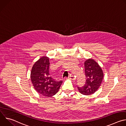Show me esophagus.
<instances>
[{"label":"esophagus","instance_id":"obj_1","mask_svg":"<svg viewBox=\"0 0 126 126\" xmlns=\"http://www.w3.org/2000/svg\"><path fill=\"white\" fill-rule=\"evenodd\" d=\"M68 78L70 79H71V80H74L75 79V77L72 75H71L70 76H69Z\"/></svg>","mask_w":126,"mask_h":126}]
</instances>
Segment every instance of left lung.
<instances>
[{"instance_id":"obj_1","label":"left lung","mask_w":126,"mask_h":126,"mask_svg":"<svg viewBox=\"0 0 126 126\" xmlns=\"http://www.w3.org/2000/svg\"><path fill=\"white\" fill-rule=\"evenodd\" d=\"M86 83L82 87H78L79 92L86 95L94 93L100 86L103 78V72L98 64L92 59L84 63Z\"/></svg>"}]
</instances>
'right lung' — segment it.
I'll use <instances>...</instances> for the list:
<instances>
[{
    "instance_id": "obj_1",
    "label": "right lung",
    "mask_w": 126,
    "mask_h": 126,
    "mask_svg": "<svg viewBox=\"0 0 126 126\" xmlns=\"http://www.w3.org/2000/svg\"><path fill=\"white\" fill-rule=\"evenodd\" d=\"M49 59L43 57L34 64L31 80L35 90L45 97H52L57 93L62 81H57L49 73Z\"/></svg>"
}]
</instances>
